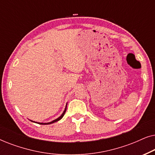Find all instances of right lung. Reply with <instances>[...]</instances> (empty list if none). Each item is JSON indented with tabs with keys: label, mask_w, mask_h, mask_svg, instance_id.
<instances>
[{
	"label": "right lung",
	"mask_w": 155,
	"mask_h": 155,
	"mask_svg": "<svg viewBox=\"0 0 155 155\" xmlns=\"http://www.w3.org/2000/svg\"><path fill=\"white\" fill-rule=\"evenodd\" d=\"M66 108H67V104H66V106H65V109H64V111H63V114H61V115L59 116V117L58 118H56V119H55V120H52V121H51V122H48V123H39V122H35V121H33V120H31V121H32V122H35V123H37V124H41V125H48V124H54V123H55V122H56V121H58L59 120H61V118H62L63 117V116H64V114H65V111H66Z\"/></svg>",
	"instance_id": "obj_1"
}]
</instances>
